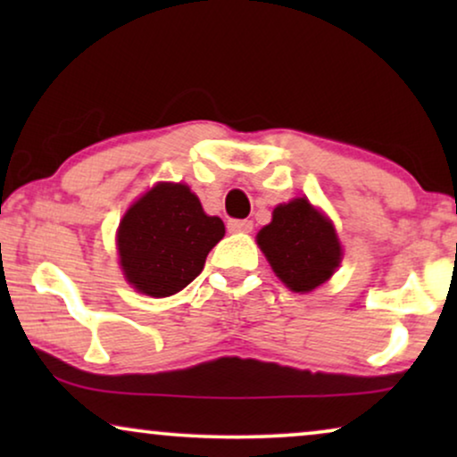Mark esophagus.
I'll return each mask as SVG.
<instances>
[{"label": "esophagus", "instance_id": "1", "mask_svg": "<svg viewBox=\"0 0 457 457\" xmlns=\"http://www.w3.org/2000/svg\"><path fill=\"white\" fill-rule=\"evenodd\" d=\"M253 222L252 220H228L230 233H252Z\"/></svg>", "mask_w": 457, "mask_h": 457}]
</instances>
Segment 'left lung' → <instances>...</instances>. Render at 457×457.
Here are the masks:
<instances>
[{
    "instance_id": "8db88e82",
    "label": "left lung",
    "mask_w": 457,
    "mask_h": 457,
    "mask_svg": "<svg viewBox=\"0 0 457 457\" xmlns=\"http://www.w3.org/2000/svg\"><path fill=\"white\" fill-rule=\"evenodd\" d=\"M255 239L274 274L295 293L327 283L343 258L333 222L305 197L277 205Z\"/></svg>"
}]
</instances>
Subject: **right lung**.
Wrapping results in <instances>:
<instances>
[{
	"label": "right lung",
	"instance_id": "add662e5",
	"mask_svg": "<svg viewBox=\"0 0 457 457\" xmlns=\"http://www.w3.org/2000/svg\"><path fill=\"white\" fill-rule=\"evenodd\" d=\"M224 237V222L208 216L183 183H158L127 210L116 233L124 278L137 291L168 297L204 270Z\"/></svg>",
	"mask_w": 457,
	"mask_h": 457
}]
</instances>
